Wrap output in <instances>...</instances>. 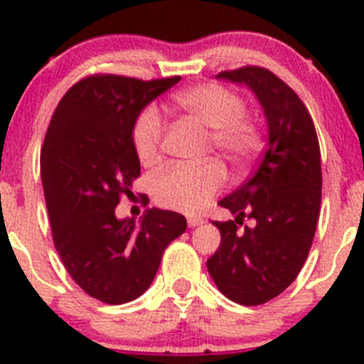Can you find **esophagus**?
Instances as JSON below:
<instances>
[{
	"label": "esophagus",
	"mask_w": 364,
	"mask_h": 364,
	"mask_svg": "<svg viewBox=\"0 0 364 364\" xmlns=\"http://www.w3.org/2000/svg\"><path fill=\"white\" fill-rule=\"evenodd\" d=\"M203 223V218H200V216H189L188 218V225L191 228H195V227H200V225Z\"/></svg>",
	"instance_id": "obj_1"
}]
</instances>
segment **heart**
Instances as JSON below:
<instances>
[{
  "instance_id": "obj_1",
  "label": "heart",
  "mask_w": 364,
  "mask_h": 364,
  "mask_svg": "<svg viewBox=\"0 0 364 364\" xmlns=\"http://www.w3.org/2000/svg\"><path fill=\"white\" fill-rule=\"evenodd\" d=\"M173 105L207 132V146L234 168L250 164L264 144L262 127L245 110L240 95L218 84H202L173 95ZM164 123L157 109L141 110L132 127V144L141 164L150 166L161 157ZM225 184L220 162L200 166H168L151 182V195L161 207L180 213H198Z\"/></svg>"
}]
</instances>
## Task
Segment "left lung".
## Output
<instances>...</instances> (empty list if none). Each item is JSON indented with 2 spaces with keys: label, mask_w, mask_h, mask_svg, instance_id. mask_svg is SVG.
Segmentation results:
<instances>
[{
  "label": "left lung",
  "mask_w": 364,
  "mask_h": 364,
  "mask_svg": "<svg viewBox=\"0 0 364 364\" xmlns=\"http://www.w3.org/2000/svg\"><path fill=\"white\" fill-rule=\"evenodd\" d=\"M218 78L255 92L269 139L250 178L220 202L236 218L213 221L221 245L207 269L232 302L261 306L288 288L309 255L321 203L320 144L307 107L269 69L243 65ZM245 219L256 225L241 229Z\"/></svg>",
  "instance_id": "obj_1"
}]
</instances>
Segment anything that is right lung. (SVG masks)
I'll list each match as a JSON object with an SVG mask.
<instances>
[{
	"label": "right lung",
	"mask_w": 364,
	"mask_h": 364,
	"mask_svg": "<svg viewBox=\"0 0 364 364\" xmlns=\"http://www.w3.org/2000/svg\"><path fill=\"white\" fill-rule=\"evenodd\" d=\"M180 76L139 80L96 73L76 82L58 102L41 151V176L53 245L65 269L92 299L117 306L143 295L166 247L188 221L150 209L141 223L117 220L141 164L132 127L141 110Z\"/></svg>",
	"instance_id": "obj_1"
}]
</instances>
